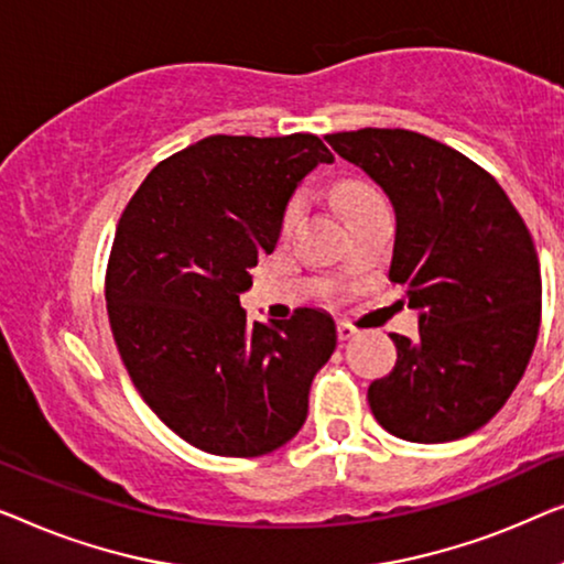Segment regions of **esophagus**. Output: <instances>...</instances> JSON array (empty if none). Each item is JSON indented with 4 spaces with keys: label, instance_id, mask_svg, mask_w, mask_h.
<instances>
[{
    "label": "esophagus",
    "instance_id": "esophagus-1",
    "mask_svg": "<svg viewBox=\"0 0 564 564\" xmlns=\"http://www.w3.org/2000/svg\"><path fill=\"white\" fill-rule=\"evenodd\" d=\"M355 335H358V329H355L352 324L337 322V337H339V343H347V339L355 337Z\"/></svg>",
    "mask_w": 564,
    "mask_h": 564
}]
</instances>
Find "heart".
Returning a JSON list of instances; mask_svg holds the SVG:
<instances>
[{
    "mask_svg": "<svg viewBox=\"0 0 564 564\" xmlns=\"http://www.w3.org/2000/svg\"><path fill=\"white\" fill-rule=\"evenodd\" d=\"M378 202H383V199H380V196L372 192L370 186L358 184V181H350V184H343L337 188V204H339V209L345 212V217H347V214L365 209V206L378 204ZM304 204H306L304 194L291 196L289 204H285L283 214H281V235H289L291 229L296 227L301 212H304Z\"/></svg>",
    "mask_w": 564,
    "mask_h": 564,
    "instance_id": "obj_1",
    "label": "heart"
}]
</instances>
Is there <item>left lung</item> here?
Returning <instances> with one entry per match:
<instances>
[{
	"mask_svg": "<svg viewBox=\"0 0 564 564\" xmlns=\"http://www.w3.org/2000/svg\"><path fill=\"white\" fill-rule=\"evenodd\" d=\"M324 140L391 199L388 279L419 308V337L391 335L395 368L368 388L372 416L409 442L467 437L501 411L534 352V240L498 181L444 142L380 127Z\"/></svg>",
	"mask_w": 564,
	"mask_h": 564,
	"instance_id": "8db88e82",
	"label": "left lung"
}]
</instances>
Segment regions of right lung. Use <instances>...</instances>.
<instances>
[{"instance_id": "add662e5", "label": "right lung", "mask_w": 564, "mask_h": 564, "mask_svg": "<svg viewBox=\"0 0 564 564\" xmlns=\"http://www.w3.org/2000/svg\"><path fill=\"white\" fill-rule=\"evenodd\" d=\"M335 155L308 132L212 134L158 163L127 202L107 314L134 388L194 447L260 457L296 437L332 358L329 314L250 322L240 293L271 256L299 181Z\"/></svg>"}]
</instances>
